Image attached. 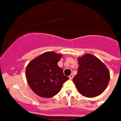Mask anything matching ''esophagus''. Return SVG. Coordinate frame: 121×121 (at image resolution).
Returning <instances> with one entry per match:
<instances>
[{"label": "esophagus", "mask_w": 121, "mask_h": 121, "mask_svg": "<svg viewBox=\"0 0 121 121\" xmlns=\"http://www.w3.org/2000/svg\"><path fill=\"white\" fill-rule=\"evenodd\" d=\"M69 79H70V80H71V79H73V77H74V75H73V74H71L70 75V76H69Z\"/></svg>", "instance_id": "esophagus-1"}]
</instances>
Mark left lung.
I'll list each match as a JSON object with an SVG mask.
<instances>
[{"instance_id":"1","label":"left lung","mask_w":121,"mask_h":121,"mask_svg":"<svg viewBox=\"0 0 121 121\" xmlns=\"http://www.w3.org/2000/svg\"><path fill=\"white\" fill-rule=\"evenodd\" d=\"M78 62L79 67L73 82L79 93L87 97L101 94L110 80V73L106 65L91 54L78 58Z\"/></svg>"}]
</instances>
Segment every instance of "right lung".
Segmentation results:
<instances>
[{
  "mask_svg": "<svg viewBox=\"0 0 121 121\" xmlns=\"http://www.w3.org/2000/svg\"><path fill=\"white\" fill-rule=\"evenodd\" d=\"M62 56L52 51L44 52L31 60L26 67L27 83L39 96L46 98L54 96L69 79L57 65Z\"/></svg>",
  "mask_w": 121,
  "mask_h": 121,
  "instance_id": "add662e5",
  "label": "right lung"
}]
</instances>
